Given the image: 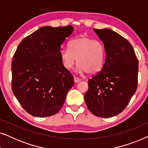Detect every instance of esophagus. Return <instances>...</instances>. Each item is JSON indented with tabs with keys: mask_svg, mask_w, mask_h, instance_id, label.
I'll return each mask as SVG.
<instances>
[{
	"mask_svg": "<svg viewBox=\"0 0 148 148\" xmlns=\"http://www.w3.org/2000/svg\"><path fill=\"white\" fill-rule=\"evenodd\" d=\"M81 81V79L79 78H78V77H74V82H75V83H78V82H79Z\"/></svg>",
	"mask_w": 148,
	"mask_h": 148,
	"instance_id": "1",
	"label": "esophagus"
}]
</instances>
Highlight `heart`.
<instances>
[{
	"label": "heart",
	"mask_w": 148,
	"mask_h": 148,
	"mask_svg": "<svg viewBox=\"0 0 148 148\" xmlns=\"http://www.w3.org/2000/svg\"><path fill=\"white\" fill-rule=\"evenodd\" d=\"M60 56L62 65L66 69H71L77 60L79 73L95 74L104 65L106 49L102 42L79 36L69 42V49L60 50Z\"/></svg>",
	"instance_id": "1"
}]
</instances>
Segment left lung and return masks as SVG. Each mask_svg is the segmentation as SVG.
Listing matches in <instances>:
<instances>
[{
    "label": "left lung",
    "mask_w": 148,
    "mask_h": 148,
    "mask_svg": "<svg viewBox=\"0 0 148 148\" xmlns=\"http://www.w3.org/2000/svg\"><path fill=\"white\" fill-rule=\"evenodd\" d=\"M106 49L102 69L88 80L84 96L87 106L93 114L109 118L126 108L136 92L138 60L129 42L109 29H94Z\"/></svg>",
    "instance_id": "left-lung-1"
}]
</instances>
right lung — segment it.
Segmentation results:
<instances>
[{
  "instance_id": "right-lung-1",
  "label": "right lung",
  "mask_w": 148,
  "mask_h": 148,
  "mask_svg": "<svg viewBox=\"0 0 148 148\" xmlns=\"http://www.w3.org/2000/svg\"><path fill=\"white\" fill-rule=\"evenodd\" d=\"M73 31L71 25L42 27L25 37L12 61V90L32 116L47 117L59 112L73 76L62 64L60 46Z\"/></svg>"
}]
</instances>
